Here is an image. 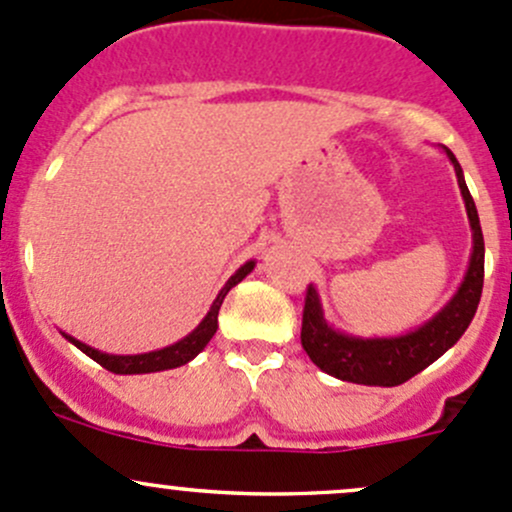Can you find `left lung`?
Listing matches in <instances>:
<instances>
[{
	"label": "left lung",
	"instance_id": "obj_1",
	"mask_svg": "<svg viewBox=\"0 0 512 512\" xmlns=\"http://www.w3.org/2000/svg\"><path fill=\"white\" fill-rule=\"evenodd\" d=\"M441 151L446 153L453 170H456L461 198L466 203L468 225H471L473 247L466 275H463L453 297L431 319L418 324L411 332L394 334V337H356V334L337 329L324 317L322 297H319L317 287L309 285L302 314V347L309 354V359L334 379L364 386L404 384L418 371L431 366L438 356L446 354L476 317L480 292H483V230H480L478 210L466 178H463L461 163L446 146Z\"/></svg>",
	"mask_w": 512,
	"mask_h": 512
}]
</instances>
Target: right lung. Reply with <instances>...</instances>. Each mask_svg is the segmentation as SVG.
I'll list each match as a JSON object with an SVG mask.
<instances>
[{
	"instance_id": "obj_1",
	"label": "right lung",
	"mask_w": 512,
	"mask_h": 512,
	"mask_svg": "<svg viewBox=\"0 0 512 512\" xmlns=\"http://www.w3.org/2000/svg\"><path fill=\"white\" fill-rule=\"evenodd\" d=\"M255 265H257L255 260H247L245 265L237 267L235 275H232L230 280L225 282V287L220 289L218 297L213 299L208 314L200 319L198 327H195L190 334H185L183 339H178L175 344H168V347L156 349V352L106 354V352H101V349H94V347H89V344L79 342V339H74L71 334H66V332H61V334H64V337L69 339V342L74 344L76 349H81V352H84L86 356H91L96 364H101L103 369L113 371V374H153V371L178 369V366L193 361L195 356H198L205 347H208V342L215 337V332H218V312H220V307H223L225 294L230 292V289L235 285H240V282L245 280V277L250 275L252 270H255Z\"/></svg>"
}]
</instances>
